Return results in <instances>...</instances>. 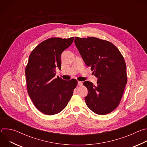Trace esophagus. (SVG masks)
Returning <instances> with one entry per match:
<instances>
[{"instance_id": "obj_1", "label": "esophagus", "mask_w": 147, "mask_h": 147, "mask_svg": "<svg viewBox=\"0 0 147 147\" xmlns=\"http://www.w3.org/2000/svg\"><path fill=\"white\" fill-rule=\"evenodd\" d=\"M82 81H78V86H82Z\"/></svg>"}]
</instances>
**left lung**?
I'll use <instances>...</instances> for the list:
<instances>
[{"label": "left lung", "mask_w": 147, "mask_h": 147, "mask_svg": "<svg viewBox=\"0 0 147 147\" xmlns=\"http://www.w3.org/2000/svg\"><path fill=\"white\" fill-rule=\"evenodd\" d=\"M75 45L84 61L98 79L94 86L83 83L88 91L87 107L95 113L108 114L119 105L127 81L126 65L119 50L110 42L95 37H75Z\"/></svg>", "instance_id": "8db88e82"}]
</instances>
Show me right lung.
<instances>
[{"label":"right lung","mask_w":147,"mask_h":147,"mask_svg":"<svg viewBox=\"0 0 147 147\" xmlns=\"http://www.w3.org/2000/svg\"><path fill=\"white\" fill-rule=\"evenodd\" d=\"M73 40L74 37L49 38L30 55L25 70L27 91L35 107L45 115H53L63 110L77 85L76 79L55 77L56 68L61 69V54Z\"/></svg>","instance_id":"add662e5"}]
</instances>
